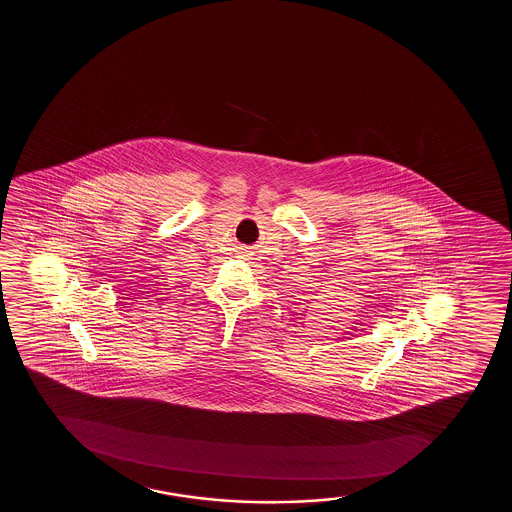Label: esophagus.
<instances>
[{
    "instance_id": "obj_1",
    "label": "esophagus",
    "mask_w": 512,
    "mask_h": 512,
    "mask_svg": "<svg viewBox=\"0 0 512 512\" xmlns=\"http://www.w3.org/2000/svg\"><path fill=\"white\" fill-rule=\"evenodd\" d=\"M242 253H247V251H242Z\"/></svg>"
}]
</instances>
